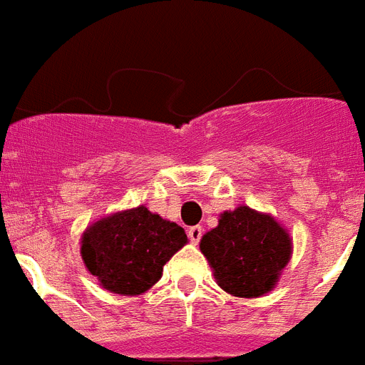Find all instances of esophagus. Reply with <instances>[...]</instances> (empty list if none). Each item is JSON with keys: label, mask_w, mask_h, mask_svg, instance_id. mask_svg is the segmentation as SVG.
<instances>
[{"label": "esophagus", "mask_w": 365, "mask_h": 365, "mask_svg": "<svg viewBox=\"0 0 365 365\" xmlns=\"http://www.w3.org/2000/svg\"><path fill=\"white\" fill-rule=\"evenodd\" d=\"M203 236V227L201 225H195V227H190L188 229V238L194 242V244H199V240Z\"/></svg>", "instance_id": "esophagus-1"}]
</instances>
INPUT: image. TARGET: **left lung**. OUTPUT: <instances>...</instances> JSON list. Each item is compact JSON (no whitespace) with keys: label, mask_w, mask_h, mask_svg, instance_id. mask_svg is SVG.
I'll use <instances>...</instances> for the list:
<instances>
[{"label":"left lung","mask_w":365,"mask_h":365,"mask_svg":"<svg viewBox=\"0 0 365 365\" xmlns=\"http://www.w3.org/2000/svg\"><path fill=\"white\" fill-rule=\"evenodd\" d=\"M199 247L217 284L235 297H260L272 292L292 258L288 230L273 216L249 207L225 210Z\"/></svg>","instance_id":"obj_1"}]
</instances>
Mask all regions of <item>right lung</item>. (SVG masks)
<instances>
[{"instance_id": "add662e5", "label": "right lung", "mask_w": 365, "mask_h": 365, "mask_svg": "<svg viewBox=\"0 0 365 365\" xmlns=\"http://www.w3.org/2000/svg\"><path fill=\"white\" fill-rule=\"evenodd\" d=\"M186 242L182 227L136 207L92 223L83 235L81 257L105 289L140 295L160 279L164 264Z\"/></svg>"}]
</instances>
